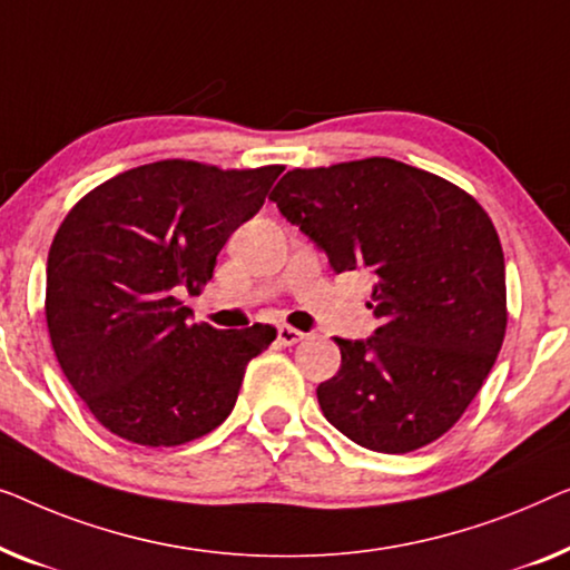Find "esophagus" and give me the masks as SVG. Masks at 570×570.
Segmentation results:
<instances>
[{"label": "esophagus", "instance_id": "obj_1", "mask_svg": "<svg viewBox=\"0 0 570 570\" xmlns=\"http://www.w3.org/2000/svg\"><path fill=\"white\" fill-rule=\"evenodd\" d=\"M304 338H307V335H304L302 331H296V327H292V325L278 327V343H282V346H296V343Z\"/></svg>", "mask_w": 570, "mask_h": 570}]
</instances>
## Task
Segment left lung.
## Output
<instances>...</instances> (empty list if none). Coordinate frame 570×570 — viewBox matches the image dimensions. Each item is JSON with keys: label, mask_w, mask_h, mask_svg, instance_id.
Wrapping results in <instances>:
<instances>
[{"label": "left lung", "mask_w": 570, "mask_h": 570, "mask_svg": "<svg viewBox=\"0 0 570 570\" xmlns=\"http://www.w3.org/2000/svg\"><path fill=\"white\" fill-rule=\"evenodd\" d=\"M335 274L374 276L364 341L335 338L338 374L317 387L325 419L358 446L421 449L460 421L507 333V266L475 198L397 159L286 173L268 196Z\"/></svg>", "instance_id": "left-lung-1"}]
</instances>
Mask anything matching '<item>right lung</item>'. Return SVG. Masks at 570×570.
Segmentation results:
<instances>
[{"label": "right lung", "mask_w": 570, "mask_h": 570, "mask_svg": "<svg viewBox=\"0 0 570 570\" xmlns=\"http://www.w3.org/2000/svg\"><path fill=\"white\" fill-rule=\"evenodd\" d=\"M282 170L163 159L106 180L61 222L46 266L48 335L110 434L178 446L232 413L247 362L276 327L190 323L178 294L212 282L216 255Z\"/></svg>", "instance_id": "1"}]
</instances>
